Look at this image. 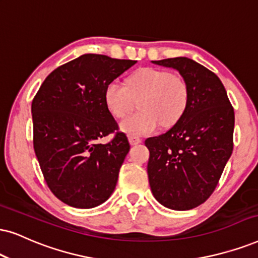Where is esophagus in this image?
<instances>
[{
    "label": "esophagus",
    "mask_w": 258,
    "mask_h": 258,
    "mask_svg": "<svg viewBox=\"0 0 258 258\" xmlns=\"http://www.w3.org/2000/svg\"><path fill=\"white\" fill-rule=\"evenodd\" d=\"M128 140H130V144L131 145H138L142 143V139L138 138V137H135V136H130Z\"/></svg>",
    "instance_id": "34e87169"
}]
</instances>
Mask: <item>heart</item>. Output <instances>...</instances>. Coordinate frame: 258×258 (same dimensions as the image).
<instances>
[{"instance_id": "1", "label": "heart", "mask_w": 258, "mask_h": 258, "mask_svg": "<svg viewBox=\"0 0 258 258\" xmlns=\"http://www.w3.org/2000/svg\"><path fill=\"white\" fill-rule=\"evenodd\" d=\"M139 109L120 123L127 135L146 136L161 126L174 125L188 105L187 82L177 75L155 68H142L127 78L126 86L112 81L105 88V102L110 114L121 119L133 107V99L142 96Z\"/></svg>"}]
</instances>
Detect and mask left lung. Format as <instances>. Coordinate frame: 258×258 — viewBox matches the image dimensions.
<instances>
[{
	"label": "left lung",
	"instance_id": "8db88e82",
	"mask_svg": "<svg viewBox=\"0 0 258 258\" xmlns=\"http://www.w3.org/2000/svg\"><path fill=\"white\" fill-rule=\"evenodd\" d=\"M177 70L187 82L188 105L168 132L145 140L149 183L163 206L187 211L216 189L233 150L234 112L216 74L187 57L152 60Z\"/></svg>",
	"mask_w": 258,
	"mask_h": 258
}]
</instances>
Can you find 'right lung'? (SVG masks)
<instances>
[{
  "instance_id": "right-lung-1",
  "label": "right lung",
  "mask_w": 258,
  "mask_h": 258,
  "mask_svg": "<svg viewBox=\"0 0 258 258\" xmlns=\"http://www.w3.org/2000/svg\"><path fill=\"white\" fill-rule=\"evenodd\" d=\"M136 63L82 54L52 71L32 101L33 145L42 175L52 193L71 207L99 206L115 189L130 143L123 132L107 144L99 142L118 131L105 88Z\"/></svg>"
}]
</instances>
